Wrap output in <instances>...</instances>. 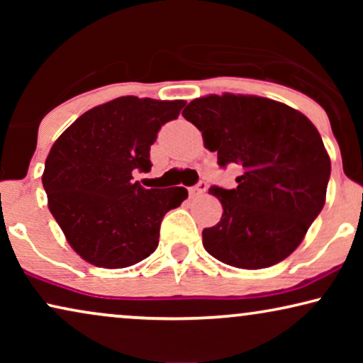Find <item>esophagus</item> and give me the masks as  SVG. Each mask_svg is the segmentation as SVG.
<instances>
[{
  "label": "esophagus",
  "instance_id": "esophagus-1",
  "mask_svg": "<svg viewBox=\"0 0 363 363\" xmlns=\"http://www.w3.org/2000/svg\"><path fill=\"white\" fill-rule=\"evenodd\" d=\"M206 188H208V183L206 182H200V183H196L195 186L188 188V193H190L191 198H195V196L203 195V193L206 191Z\"/></svg>",
  "mask_w": 363,
  "mask_h": 363
}]
</instances>
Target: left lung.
I'll return each mask as SVG.
<instances>
[{"label": "left lung", "instance_id": "left-lung-1", "mask_svg": "<svg viewBox=\"0 0 363 363\" xmlns=\"http://www.w3.org/2000/svg\"><path fill=\"white\" fill-rule=\"evenodd\" d=\"M182 116L218 165L241 168L236 188H210L223 216L203 230L205 250L241 269L286 259L325 203L330 158L314 123L286 104L235 94L195 99Z\"/></svg>", "mask_w": 363, "mask_h": 363}]
</instances>
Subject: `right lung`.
I'll return each mask as SVG.
<instances>
[{
    "mask_svg": "<svg viewBox=\"0 0 363 363\" xmlns=\"http://www.w3.org/2000/svg\"><path fill=\"white\" fill-rule=\"evenodd\" d=\"M185 101L125 96L82 113L46 158L48 206L72 250L107 269L137 264L157 250L163 216L186 200L183 186L143 188L150 147Z\"/></svg>",
    "mask_w": 363,
    "mask_h": 363,
    "instance_id": "right-lung-1",
    "label": "right lung"
}]
</instances>
